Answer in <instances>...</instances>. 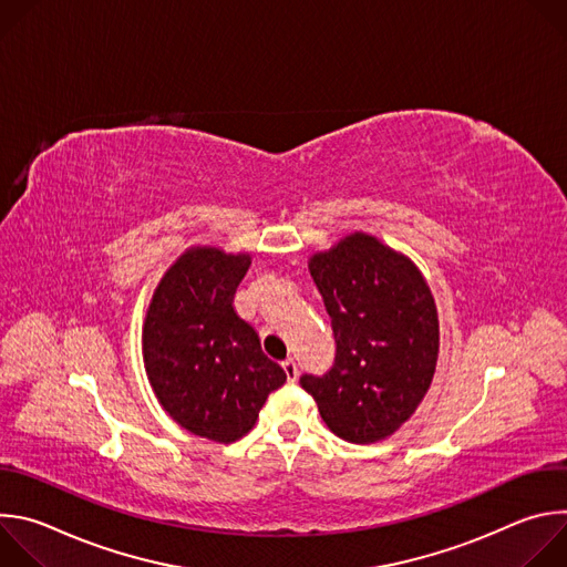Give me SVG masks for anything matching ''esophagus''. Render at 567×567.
Wrapping results in <instances>:
<instances>
[{
	"instance_id": "1",
	"label": "esophagus",
	"mask_w": 567,
	"mask_h": 567,
	"mask_svg": "<svg viewBox=\"0 0 567 567\" xmlns=\"http://www.w3.org/2000/svg\"><path fill=\"white\" fill-rule=\"evenodd\" d=\"M282 370H285V374H287V379H289V381H296V379H298V365H296V361H293V359L282 361Z\"/></svg>"
}]
</instances>
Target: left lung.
I'll return each mask as SVG.
<instances>
[{
    "label": "left lung",
    "mask_w": 567,
    "mask_h": 567,
    "mask_svg": "<svg viewBox=\"0 0 567 567\" xmlns=\"http://www.w3.org/2000/svg\"><path fill=\"white\" fill-rule=\"evenodd\" d=\"M332 318L337 359L300 385L328 429L354 444L390 437L426 396L440 354V320L417 265L374 235L354 230L309 258Z\"/></svg>",
    "instance_id": "8db88e82"
}]
</instances>
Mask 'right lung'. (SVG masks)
I'll use <instances>...</instances> for the list:
<instances>
[{
  "instance_id": "add662e5",
  "label": "right lung",
  "mask_w": 567,
  "mask_h": 567,
  "mask_svg": "<svg viewBox=\"0 0 567 567\" xmlns=\"http://www.w3.org/2000/svg\"><path fill=\"white\" fill-rule=\"evenodd\" d=\"M249 254L186 249L158 280L143 318V363L164 411L186 431L230 444L287 381L256 330L233 309Z\"/></svg>"
}]
</instances>
